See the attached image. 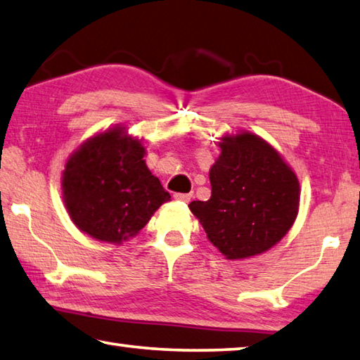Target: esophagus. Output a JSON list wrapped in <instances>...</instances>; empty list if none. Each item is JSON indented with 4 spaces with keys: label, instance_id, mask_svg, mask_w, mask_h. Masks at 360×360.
<instances>
[{
    "label": "esophagus",
    "instance_id": "34e87169",
    "mask_svg": "<svg viewBox=\"0 0 360 360\" xmlns=\"http://www.w3.org/2000/svg\"><path fill=\"white\" fill-rule=\"evenodd\" d=\"M191 193H176L174 194V199L179 200V202H190L191 200Z\"/></svg>",
    "mask_w": 360,
    "mask_h": 360
}]
</instances>
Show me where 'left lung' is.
Listing matches in <instances>:
<instances>
[{
  "label": "left lung",
  "mask_w": 360,
  "mask_h": 360,
  "mask_svg": "<svg viewBox=\"0 0 360 360\" xmlns=\"http://www.w3.org/2000/svg\"><path fill=\"white\" fill-rule=\"evenodd\" d=\"M218 147L209 172L212 196L194 200L190 210L226 259L259 256L288 234L299 215L297 174L251 131L224 134Z\"/></svg>",
  "instance_id": "obj_1"
}]
</instances>
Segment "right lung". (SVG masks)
<instances>
[{
  "mask_svg": "<svg viewBox=\"0 0 360 360\" xmlns=\"http://www.w3.org/2000/svg\"><path fill=\"white\" fill-rule=\"evenodd\" d=\"M142 139L115 124L82 142L61 174L63 202L71 221L99 242L122 245L136 237L170 200L150 172Z\"/></svg>",
  "mask_w": 360,
  "mask_h": 360,
  "instance_id": "add662e5",
  "label": "right lung"
}]
</instances>
